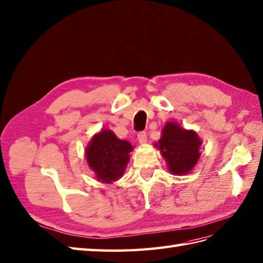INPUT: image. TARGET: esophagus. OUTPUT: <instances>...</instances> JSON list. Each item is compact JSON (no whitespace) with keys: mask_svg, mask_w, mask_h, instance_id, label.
Masks as SVG:
<instances>
[{"mask_svg":"<svg viewBox=\"0 0 263 263\" xmlns=\"http://www.w3.org/2000/svg\"><path fill=\"white\" fill-rule=\"evenodd\" d=\"M146 132H144V131H142V132H139V134H138V141L140 142V143H145L146 142Z\"/></svg>","mask_w":263,"mask_h":263,"instance_id":"34e87169","label":"esophagus"}]
</instances>
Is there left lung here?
<instances>
[{
	"label": "left lung",
	"instance_id": "8db88e82",
	"mask_svg": "<svg viewBox=\"0 0 263 263\" xmlns=\"http://www.w3.org/2000/svg\"><path fill=\"white\" fill-rule=\"evenodd\" d=\"M200 144L196 132L181 129L174 122H168L163 127L158 146L167 160L170 172L174 175H185L198 161Z\"/></svg>",
	"mask_w": 263,
	"mask_h": 263
}]
</instances>
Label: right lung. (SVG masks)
<instances>
[{
	"mask_svg": "<svg viewBox=\"0 0 263 263\" xmlns=\"http://www.w3.org/2000/svg\"><path fill=\"white\" fill-rule=\"evenodd\" d=\"M132 145L120 140L109 130L93 137L86 150V159L102 182H112L123 175L129 161Z\"/></svg>",
	"mask_w": 263,
	"mask_h": 263,
	"instance_id": "add662e5",
	"label": "right lung"
}]
</instances>
